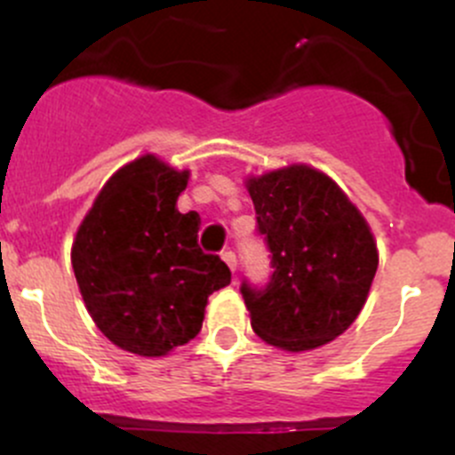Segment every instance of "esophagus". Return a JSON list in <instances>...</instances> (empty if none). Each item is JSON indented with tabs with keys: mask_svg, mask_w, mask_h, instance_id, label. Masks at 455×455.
Returning <instances> with one entry per match:
<instances>
[{
	"mask_svg": "<svg viewBox=\"0 0 455 455\" xmlns=\"http://www.w3.org/2000/svg\"><path fill=\"white\" fill-rule=\"evenodd\" d=\"M222 259L227 261L228 268H231L233 273H235V270H237V257H235V253H233V251H224V253H222Z\"/></svg>",
	"mask_w": 455,
	"mask_h": 455,
	"instance_id": "1",
	"label": "esophagus"
}]
</instances>
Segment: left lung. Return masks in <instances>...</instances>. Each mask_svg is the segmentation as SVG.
<instances>
[{"instance_id":"8db88e82","label":"left lung","mask_w":455,"mask_h":455,"mask_svg":"<svg viewBox=\"0 0 455 455\" xmlns=\"http://www.w3.org/2000/svg\"><path fill=\"white\" fill-rule=\"evenodd\" d=\"M246 189L275 268L266 288L242 283L255 334L288 352L325 346L368 299L379 268L370 224L332 178L308 164L251 176Z\"/></svg>"}]
</instances>
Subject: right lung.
<instances>
[{
    "label": "right lung",
    "mask_w": 455,
    "mask_h": 455,
    "mask_svg": "<svg viewBox=\"0 0 455 455\" xmlns=\"http://www.w3.org/2000/svg\"><path fill=\"white\" fill-rule=\"evenodd\" d=\"M189 172L145 154L118 169L87 211L72 268L96 328L121 350L164 356L200 332L231 270L198 246L200 215L180 213Z\"/></svg>",
    "instance_id": "1"
}]
</instances>
